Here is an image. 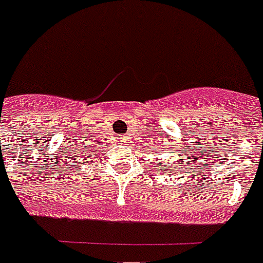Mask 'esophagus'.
<instances>
[{"instance_id": "obj_1", "label": "esophagus", "mask_w": 263, "mask_h": 263, "mask_svg": "<svg viewBox=\"0 0 263 263\" xmlns=\"http://www.w3.org/2000/svg\"><path fill=\"white\" fill-rule=\"evenodd\" d=\"M116 141L119 143V144H124V143H127V137H126L124 135L119 136V137L116 139Z\"/></svg>"}]
</instances>
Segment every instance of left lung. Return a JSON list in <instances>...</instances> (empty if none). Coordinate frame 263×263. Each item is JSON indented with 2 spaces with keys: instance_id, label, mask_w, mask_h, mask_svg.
I'll return each instance as SVG.
<instances>
[{
  "instance_id": "1",
  "label": "left lung",
  "mask_w": 263,
  "mask_h": 263,
  "mask_svg": "<svg viewBox=\"0 0 263 263\" xmlns=\"http://www.w3.org/2000/svg\"><path fill=\"white\" fill-rule=\"evenodd\" d=\"M158 165H160V167H161V168H158V170H161V171H165V173H176L177 171V165H174L173 164V163H168V164L165 165H163V163H161V161H160V163H158Z\"/></svg>"
}]
</instances>
